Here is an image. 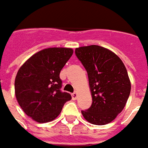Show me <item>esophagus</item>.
<instances>
[{
	"label": "esophagus",
	"mask_w": 148,
	"mask_h": 148,
	"mask_svg": "<svg viewBox=\"0 0 148 148\" xmlns=\"http://www.w3.org/2000/svg\"><path fill=\"white\" fill-rule=\"evenodd\" d=\"M72 99H77V96H78V94H77V92H75L74 93H72Z\"/></svg>",
	"instance_id": "obj_1"
}]
</instances>
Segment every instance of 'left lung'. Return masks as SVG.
<instances>
[{
	"label": "left lung",
	"mask_w": 148,
	"mask_h": 148,
	"mask_svg": "<svg viewBox=\"0 0 148 148\" xmlns=\"http://www.w3.org/2000/svg\"><path fill=\"white\" fill-rule=\"evenodd\" d=\"M75 52L88 72L92 97V106L81 113L92 124H108L122 112L129 97L131 81L126 68L116 53L101 46H83Z\"/></svg>",
	"instance_id": "1"
}]
</instances>
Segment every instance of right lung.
I'll use <instances>...</instances> for the list:
<instances>
[{"label":"right lung","mask_w":148,"mask_h":148,"mask_svg":"<svg viewBox=\"0 0 148 148\" xmlns=\"http://www.w3.org/2000/svg\"><path fill=\"white\" fill-rule=\"evenodd\" d=\"M73 54L70 48H48L24 63L15 78V96L26 115L37 123L52 121L72 99L60 92V73Z\"/></svg>","instance_id":"obj_1"}]
</instances>
